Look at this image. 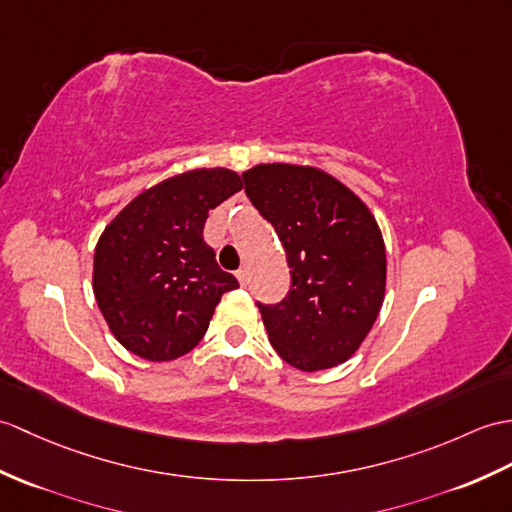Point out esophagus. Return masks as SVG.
<instances>
[{"mask_svg": "<svg viewBox=\"0 0 512 512\" xmlns=\"http://www.w3.org/2000/svg\"><path fill=\"white\" fill-rule=\"evenodd\" d=\"M235 277L240 279V283H242V285H246V283H248V270H246V268H240V270L235 272Z\"/></svg>", "mask_w": 512, "mask_h": 512, "instance_id": "34e87169", "label": "esophagus"}]
</instances>
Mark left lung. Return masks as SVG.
<instances>
[{"label": "left lung", "mask_w": 512, "mask_h": 512, "mask_svg": "<svg viewBox=\"0 0 512 512\" xmlns=\"http://www.w3.org/2000/svg\"><path fill=\"white\" fill-rule=\"evenodd\" d=\"M242 178L292 268L288 296L257 303L270 344L307 373L347 362L386 292V248L371 209L338 178L307 165L259 163Z\"/></svg>", "instance_id": "8db88e82"}]
</instances>
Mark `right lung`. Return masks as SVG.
I'll return each mask as SVG.
<instances>
[{"label": "right lung", "instance_id": "1", "mask_svg": "<svg viewBox=\"0 0 512 512\" xmlns=\"http://www.w3.org/2000/svg\"><path fill=\"white\" fill-rule=\"evenodd\" d=\"M242 189L227 168L165 178L117 213L93 255V294L130 353L168 362L205 336L222 294L240 288L202 240L209 211Z\"/></svg>", "mask_w": 512, "mask_h": 512}]
</instances>
